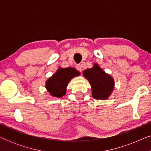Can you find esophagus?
Listing matches in <instances>:
<instances>
[{
	"mask_svg": "<svg viewBox=\"0 0 151 151\" xmlns=\"http://www.w3.org/2000/svg\"><path fill=\"white\" fill-rule=\"evenodd\" d=\"M76 69L78 70V71H80V72H82V65H77L76 66Z\"/></svg>",
	"mask_w": 151,
	"mask_h": 151,
	"instance_id": "esophagus-1",
	"label": "esophagus"
}]
</instances>
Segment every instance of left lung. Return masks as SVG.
Listing matches in <instances>:
<instances>
[{
  "instance_id": "8db88e82",
  "label": "left lung",
  "mask_w": 151,
  "mask_h": 151,
  "mask_svg": "<svg viewBox=\"0 0 151 151\" xmlns=\"http://www.w3.org/2000/svg\"><path fill=\"white\" fill-rule=\"evenodd\" d=\"M83 76L88 80L92 88V96L96 100H106L114 88V80L106 74L98 64L83 71Z\"/></svg>"
}]
</instances>
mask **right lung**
Segmentation results:
<instances>
[{"instance_id":"add662e5","label":"right lung","mask_w":151,"mask_h":151,"mask_svg":"<svg viewBox=\"0 0 151 151\" xmlns=\"http://www.w3.org/2000/svg\"><path fill=\"white\" fill-rule=\"evenodd\" d=\"M80 76V72L72 67L59 68L55 74L47 80L45 87L49 93L62 98L66 93V88L71 78Z\"/></svg>"}]
</instances>
